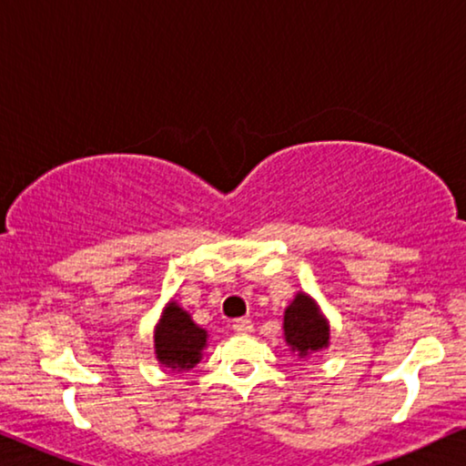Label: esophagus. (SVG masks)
<instances>
[{"mask_svg":"<svg viewBox=\"0 0 466 466\" xmlns=\"http://www.w3.org/2000/svg\"><path fill=\"white\" fill-rule=\"evenodd\" d=\"M233 330H235V333H241V335L252 333L254 324H252L250 318H238V320L233 322Z\"/></svg>","mask_w":466,"mask_h":466,"instance_id":"1","label":"esophagus"}]
</instances>
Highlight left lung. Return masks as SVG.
Masks as SVG:
<instances>
[{
  "label": "left lung",
  "mask_w": 466,
  "mask_h": 466,
  "mask_svg": "<svg viewBox=\"0 0 466 466\" xmlns=\"http://www.w3.org/2000/svg\"><path fill=\"white\" fill-rule=\"evenodd\" d=\"M284 341L292 354L308 359L330 346V324L320 305L308 292L299 290L284 309Z\"/></svg>",
  "instance_id": "obj_1"
}]
</instances>
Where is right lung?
Here are the masks:
<instances>
[{
  "label": "right lung",
  "instance_id": "right-lung-1",
  "mask_svg": "<svg viewBox=\"0 0 466 466\" xmlns=\"http://www.w3.org/2000/svg\"><path fill=\"white\" fill-rule=\"evenodd\" d=\"M208 348V330L193 322V318L176 299L165 305L155 327V356L158 365L171 371H190L203 359Z\"/></svg>",
  "mask_w": 466,
  "mask_h": 466
}]
</instances>
